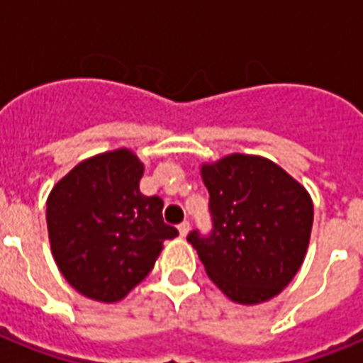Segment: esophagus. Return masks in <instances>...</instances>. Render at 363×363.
Masks as SVG:
<instances>
[{
    "label": "esophagus",
    "instance_id": "obj_1",
    "mask_svg": "<svg viewBox=\"0 0 363 363\" xmlns=\"http://www.w3.org/2000/svg\"><path fill=\"white\" fill-rule=\"evenodd\" d=\"M188 232H190V222H181V224H179V233H181V238H186Z\"/></svg>",
    "mask_w": 363,
    "mask_h": 363
}]
</instances>
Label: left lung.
Returning a JSON list of instances; mask_svg holds the SVG:
<instances>
[{"label":"left lung","mask_w":363,"mask_h":363,"mask_svg":"<svg viewBox=\"0 0 363 363\" xmlns=\"http://www.w3.org/2000/svg\"><path fill=\"white\" fill-rule=\"evenodd\" d=\"M213 232L188 233L205 271L228 298L256 305L281 294L303 264L313 199L262 156L230 154L201 165Z\"/></svg>","instance_id":"obj_1"}]
</instances>
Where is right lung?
<instances>
[{
	"label": "right lung",
	"mask_w": 363,
	"mask_h": 363,
	"mask_svg": "<svg viewBox=\"0 0 363 363\" xmlns=\"http://www.w3.org/2000/svg\"><path fill=\"white\" fill-rule=\"evenodd\" d=\"M141 160L128 148L98 154L56 182L47 199L50 250L65 281L96 301L125 298L152 271L165 239L158 196H143Z\"/></svg>",
	"instance_id": "obj_1"
}]
</instances>
